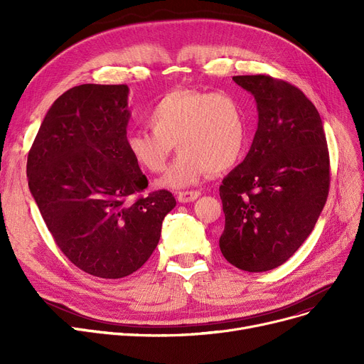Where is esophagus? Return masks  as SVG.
I'll use <instances>...</instances> for the list:
<instances>
[{"label":"esophagus","mask_w":364,"mask_h":364,"mask_svg":"<svg viewBox=\"0 0 364 364\" xmlns=\"http://www.w3.org/2000/svg\"><path fill=\"white\" fill-rule=\"evenodd\" d=\"M199 196H200V192H198V190H192V192H180L177 195V199L181 203H188V202L196 200Z\"/></svg>","instance_id":"obj_1"}]
</instances>
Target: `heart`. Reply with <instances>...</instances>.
<instances>
[{
    "label": "heart",
    "mask_w": 364,
    "mask_h": 364,
    "mask_svg": "<svg viewBox=\"0 0 364 364\" xmlns=\"http://www.w3.org/2000/svg\"><path fill=\"white\" fill-rule=\"evenodd\" d=\"M150 129H132L127 149L132 159L150 172H162L174 143L178 156L161 180L171 188L196 184L209 171L235 166L246 147V119L230 92L193 88L168 91L147 113Z\"/></svg>",
    "instance_id": "heart-1"
}]
</instances>
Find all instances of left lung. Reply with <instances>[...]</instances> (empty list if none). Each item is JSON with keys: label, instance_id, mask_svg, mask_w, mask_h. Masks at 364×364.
Wrapping results in <instances>:
<instances>
[{"label": "left lung", "instance_id": "obj_1", "mask_svg": "<svg viewBox=\"0 0 364 364\" xmlns=\"http://www.w3.org/2000/svg\"><path fill=\"white\" fill-rule=\"evenodd\" d=\"M233 81L254 95L258 128L246 158L220 186V250L240 270L269 272L313 232L329 193V150L320 114L299 88L269 75Z\"/></svg>", "mask_w": 364, "mask_h": 364}]
</instances>
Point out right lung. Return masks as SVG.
<instances>
[{"label":"right lung","instance_id":"1","mask_svg":"<svg viewBox=\"0 0 364 364\" xmlns=\"http://www.w3.org/2000/svg\"><path fill=\"white\" fill-rule=\"evenodd\" d=\"M127 85L82 84L48 109L28 155L31 193L60 251L82 272L121 279L156 250L168 190L139 196L147 178L127 149Z\"/></svg>","mask_w":364,"mask_h":364}]
</instances>
